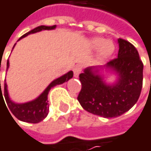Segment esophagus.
I'll return each instance as SVG.
<instances>
[{"instance_id":"34e87169","label":"esophagus","mask_w":151,"mask_h":151,"mask_svg":"<svg viewBox=\"0 0 151 151\" xmlns=\"http://www.w3.org/2000/svg\"><path fill=\"white\" fill-rule=\"evenodd\" d=\"M81 71H82V66L81 65H77L76 66H74V68H73V73H74V77L75 78H78V75H79V73H81Z\"/></svg>"}]
</instances>
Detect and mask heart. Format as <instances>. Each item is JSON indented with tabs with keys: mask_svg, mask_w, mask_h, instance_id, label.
I'll return each mask as SVG.
<instances>
[{
	"mask_svg": "<svg viewBox=\"0 0 151 151\" xmlns=\"http://www.w3.org/2000/svg\"><path fill=\"white\" fill-rule=\"evenodd\" d=\"M92 46L94 49H101V55L107 58L112 55L114 50V45L111 41H105L102 38H96L92 41Z\"/></svg>",
	"mask_w": 151,
	"mask_h": 151,
	"instance_id": "1",
	"label": "heart"
}]
</instances>
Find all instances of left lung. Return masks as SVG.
<instances>
[{
  "label": "left lung",
  "mask_w": 151,
  "mask_h": 151,
  "mask_svg": "<svg viewBox=\"0 0 151 151\" xmlns=\"http://www.w3.org/2000/svg\"><path fill=\"white\" fill-rule=\"evenodd\" d=\"M118 58L104 66L87 67L79 74L81 90L78 101L87 112L113 118L123 114L136 103L142 87L143 64L136 47L119 38ZM112 70L118 76L113 85L106 84L99 74V68Z\"/></svg>",
  "instance_id": "obj_1"
}]
</instances>
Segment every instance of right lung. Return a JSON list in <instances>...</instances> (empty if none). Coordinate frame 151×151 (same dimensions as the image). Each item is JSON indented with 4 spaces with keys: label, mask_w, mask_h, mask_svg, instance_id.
<instances>
[{
    "label": "right lung",
    "mask_w": 151,
    "mask_h": 151,
    "mask_svg": "<svg viewBox=\"0 0 151 151\" xmlns=\"http://www.w3.org/2000/svg\"><path fill=\"white\" fill-rule=\"evenodd\" d=\"M56 28V25L53 26H38L37 28H35L34 29L27 32L26 34H24L23 36H22L18 41L25 37H27L29 34H33L41 30H49V29H54ZM14 45V47H15ZM13 47V48H14ZM9 66V62L8 60L7 62V69ZM73 77V71L68 72L67 73H65V75L61 76L58 78H56L55 80H53L47 87L46 89L34 101L26 102V103H15L14 101H12L9 96V93H8V89H7V83L4 82V98L6 100V103L9 106V110L11 111V113L15 115V117L22 121V122H30V123H38L41 121H43L46 116L48 115L49 113V106H48V93L50 90L51 87L57 86V85H60L63 84L66 81H68L70 78H72ZM0 88H1V81H0ZM2 97V93H1V88L0 92V98ZM1 98V99H2ZM4 101V100H3ZM8 109V108H7ZM9 111V110H8ZM10 114V113H9ZM11 115V114H10Z\"/></svg>",
    "instance_id": "obj_1"
}]
</instances>
